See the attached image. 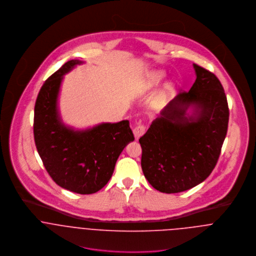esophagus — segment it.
<instances>
[{
  "label": "esophagus",
  "instance_id": "obj_1",
  "mask_svg": "<svg viewBox=\"0 0 256 256\" xmlns=\"http://www.w3.org/2000/svg\"><path fill=\"white\" fill-rule=\"evenodd\" d=\"M145 132H146V126L144 124H140V125L136 126L133 130V133H134L136 139H139L141 136H143Z\"/></svg>",
  "mask_w": 256,
  "mask_h": 256
}]
</instances>
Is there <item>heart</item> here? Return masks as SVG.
Wrapping results in <instances>:
<instances>
[{"instance_id": "heart-1", "label": "heart", "mask_w": 256, "mask_h": 256, "mask_svg": "<svg viewBox=\"0 0 256 256\" xmlns=\"http://www.w3.org/2000/svg\"><path fill=\"white\" fill-rule=\"evenodd\" d=\"M162 78V74H154L150 76V80H148V86H154V84H158ZM172 86L170 84H168V86H166V90H168V92L172 90Z\"/></svg>"}]
</instances>
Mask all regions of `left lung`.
I'll use <instances>...</instances> for the list:
<instances>
[{
	"mask_svg": "<svg viewBox=\"0 0 256 256\" xmlns=\"http://www.w3.org/2000/svg\"><path fill=\"white\" fill-rule=\"evenodd\" d=\"M196 80L162 110L140 139L141 166L150 184L178 193L204 182L215 168L228 131V106L219 78L194 64ZM194 106L196 116L186 117Z\"/></svg>",
	"mask_w": 256,
	"mask_h": 256,
	"instance_id": "obj_1",
	"label": "left lung"
}]
</instances>
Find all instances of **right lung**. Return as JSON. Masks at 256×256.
<instances>
[{
  "instance_id": "1",
  "label": "right lung",
  "mask_w": 256,
  "mask_h": 256,
  "mask_svg": "<svg viewBox=\"0 0 256 256\" xmlns=\"http://www.w3.org/2000/svg\"><path fill=\"white\" fill-rule=\"evenodd\" d=\"M80 63L68 61L41 86L34 106V134L37 152L56 184L74 193L92 194L108 182L119 154L134 135L128 120L76 132L60 122L57 96L62 76Z\"/></svg>"
}]
</instances>
